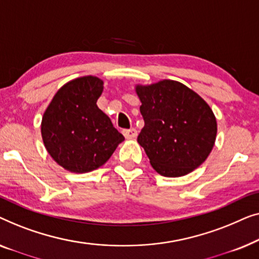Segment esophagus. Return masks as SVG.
I'll list each match as a JSON object with an SVG mask.
<instances>
[{"mask_svg": "<svg viewBox=\"0 0 259 259\" xmlns=\"http://www.w3.org/2000/svg\"><path fill=\"white\" fill-rule=\"evenodd\" d=\"M123 135H124L125 138H135L137 136V130L135 128L125 129V130H123Z\"/></svg>", "mask_w": 259, "mask_h": 259, "instance_id": "obj_1", "label": "esophagus"}]
</instances>
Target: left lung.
Masks as SVG:
<instances>
[{
	"label": "left lung",
	"mask_w": 259,
	"mask_h": 259,
	"mask_svg": "<svg viewBox=\"0 0 259 259\" xmlns=\"http://www.w3.org/2000/svg\"><path fill=\"white\" fill-rule=\"evenodd\" d=\"M144 126L137 137L159 175L190 174L207 158L217 134L212 110L194 90L177 81L163 79L136 85Z\"/></svg>",
	"instance_id": "obj_1"
}]
</instances>
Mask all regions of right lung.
<instances>
[{"instance_id":"1","label":"right lung","mask_w":259,"mask_h":259,"mask_svg":"<svg viewBox=\"0 0 259 259\" xmlns=\"http://www.w3.org/2000/svg\"><path fill=\"white\" fill-rule=\"evenodd\" d=\"M102 92L103 81L98 77L75 78L58 90L43 114V143L65 170L83 174L97 169L124 141L97 107Z\"/></svg>"}]
</instances>
